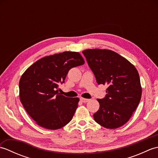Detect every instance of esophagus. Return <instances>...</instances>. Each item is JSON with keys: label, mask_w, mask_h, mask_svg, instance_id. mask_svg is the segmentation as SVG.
<instances>
[{"label": "esophagus", "mask_w": 158, "mask_h": 158, "mask_svg": "<svg viewBox=\"0 0 158 158\" xmlns=\"http://www.w3.org/2000/svg\"><path fill=\"white\" fill-rule=\"evenodd\" d=\"M80 100H81V101L82 102H88L89 100V99H87V98H80Z\"/></svg>", "instance_id": "1"}]
</instances>
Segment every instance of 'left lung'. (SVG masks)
I'll return each instance as SVG.
<instances>
[{
	"instance_id": "1",
	"label": "left lung",
	"mask_w": 158,
	"mask_h": 158,
	"mask_svg": "<svg viewBox=\"0 0 158 158\" xmlns=\"http://www.w3.org/2000/svg\"><path fill=\"white\" fill-rule=\"evenodd\" d=\"M98 84H106V94L97 99L100 108L94 114L95 122L109 129L124 125L141 98L142 88L135 66L109 49H86L82 52Z\"/></svg>"
}]
</instances>
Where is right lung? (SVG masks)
<instances>
[{"mask_svg":"<svg viewBox=\"0 0 158 158\" xmlns=\"http://www.w3.org/2000/svg\"><path fill=\"white\" fill-rule=\"evenodd\" d=\"M84 63L79 53L64 52L37 60L22 75L20 101L38 125L57 130L71 121L79 99L61 95L58 87L70 69Z\"/></svg>","mask_w":158,"mask_h":158,"instance_id":"1","label":"right lung"}]
</instances>
